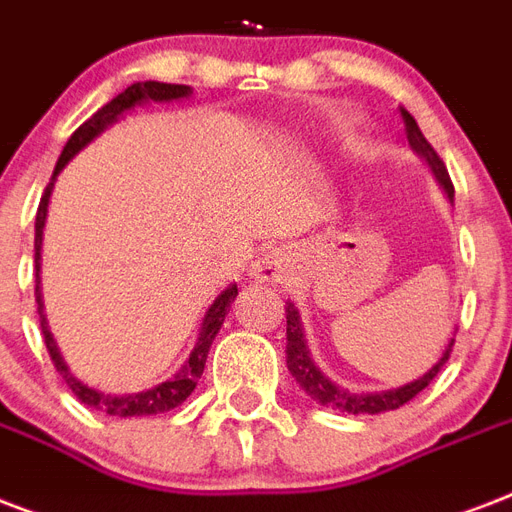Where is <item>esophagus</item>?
I'll use <instances>...</instances> for the list:
<instances>
[{
    "instance_id": "obj_1",
    "label": "esophagus",
    "mask_w": 512,
    "mask_h": 512,
    "mask_svg": "<svg viewBox=\"0 0 512 512\" xmlns=\"http://www.w3.org/2000/svg\"><path fill=\"white\" fill-rule=\"evenodd\" d=\"M251 275L256 277V280H264V283H280L285 277L283 253L269 251L264 253V256H259V259L253 261Z\"/></svg>"
}]
</instances>
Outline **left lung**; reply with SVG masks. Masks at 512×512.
Wrapping results in <instances>:
<instances>
[{
    "label": "left lung",
    "mask_w": 512,
    "mask_h": 512,
    "mask_svg": "<svg viewBox=\"0 0 512 512\" xmlns=\"http://www.w3.org/2000/svg\"><path fill=\"white\" fill-rule=\"evenodd\" d=\"M403 114V122H406V136L411 149L427 162V168L433 170L435 181L443 186V192L449 200H454V184H451L449 170L443 165V160L438 157L430 141L422 136V130H419L417 120L406 112V109H400ZM285 363H288V371L291 376L299 382V387L312 400H318L320 406L334 408V411H347V414H382V411H392V408H400L403 403H408L411 398H417L419 392L425 390L427 384L433 382L438 371L446 366V360L451 355V347H454V336H457V328H454V334H451L449 344L443 347L441 358L435 360L433 366L427 368L425 374L414 379V382L403 384V387H395V390H379V392H355L347 390L342 384H336L334 379H328L318 366H315V360L310 355V347H307V339H304V326H301V315L299 310L293 307V301H285Z\"/></svg>",
    "instance_id": "left-lung-1"
}]
</instances>
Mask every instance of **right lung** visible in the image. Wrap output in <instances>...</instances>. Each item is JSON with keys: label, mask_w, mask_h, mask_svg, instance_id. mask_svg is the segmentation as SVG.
Listing matches in <instances>:
<instances>
[{"label": "right lung", "mask_w": 512, "mask_h": 512, "mask_svg": "<svg viewBox=\"0 0 512 512\" xmlns=\"http://www.w3.org/2000/svg\"><path fill=\"white\" fill-rule=\"evenodd\" d=\"M192 95V87L189 85H168V82H136L130 85L128 90H122L117 98H112L109 104L101 106L98 112L90 117L87 122H82L71 138L63 146L61 157L55 162L53 178L47 184L42 200H39L37 208V221H34V267H37V288H34V296H37V312H39V326H42V336H45L47 352H50V360L55 363V371L63 376V382L69 384V390L77 395L85 406L95 408V411H104L109 417H152V414H165L170 408L181 406L189 395L194 392L197 382H200L202 371H205V360H208V352H211V344L219 334V328L224 326V318H227L229 307L237 296V285L229 283L224 291L213 299V304L205 312V318L200 323V334H197V342H194L189 358L184 360V366L178 368L176 374L170 376L168 382L157 384L152 390L133 392V395H112V392H101L95 387H87L85 382H79L77 376L71 374L69 366L63 363L61 350L55 344L50 328H47L45 318V301H42V277H39V261H42V229H45L47 221V202H50V194H53V186L58 181V173H61L66 165H69L71 157H77L82 149H85L90 141L101 136L106 128H112L114 122L122 120L130 109H136L141 104H170V101H181V98H189Z\"/></svg>", "instance_id": "add662e5"}]
</instances>
